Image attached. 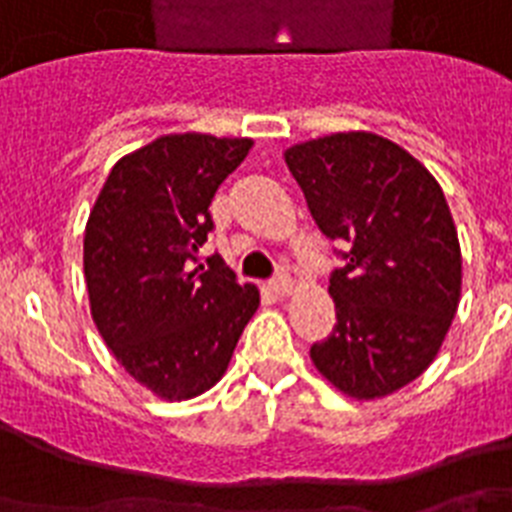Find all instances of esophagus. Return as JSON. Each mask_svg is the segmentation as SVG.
<instances>
[{
  "label": "esophagus",
  "instance_id": "1",
  "mask_svg": "<svg viewBox=\"0 0 512 512\" xmlns=\"http://www.w3.org/2000/svg\"><path fill=\"white\" fill-rule=\"evenodd\" d=\"M270 286H273V292L281 294V297H289V294H294V289H297L292 278L286 276V273H281V276H278Z\"/></svg>",
  "mask_w": 512,
  "mask_h": 512
}]
</instances>
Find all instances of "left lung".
Listing matches in <instances>:
<instances>
[{
  "mask_svg": "<svg viewBox=\"0 0 512 512\" xmlns=\"http://www.w3.org/2000/svg\"><path fill=\"white\" fill-rule=\"evenodd\" d=\"M284 160L318 228L347 247L328 286L334 331L310 360L357 402L400 392L434 363L458 313L463 257L442 186L371 131L302 141Z\"/></svg>",
  "mask_w": 512,
  "mask_h": 512,
  "instance_id": "8db88e82",
  "label": "left lung"
}]
</instances>
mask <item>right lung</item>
I'll list each match as a JSON object with an SVG mask.
<instances>
[{
    "label": "right lung",
    "mask_w": 512,
    "mask_h": 512,
    "mask_svg": "<svg viewBox=\"0 0 512 512\" xmlns=\"http://www.w3.org/2000/svg\"><path fill=\"white\" fill-rule=\"evenodd\" d=\"M255 141L162 134L112 165L83 231L91 318L128 376L165 402L199 397L226 373L260 305L220 257L197 263L215 191Z\"/></svg>",
    "instance_id": "1"
}]
</instances>
